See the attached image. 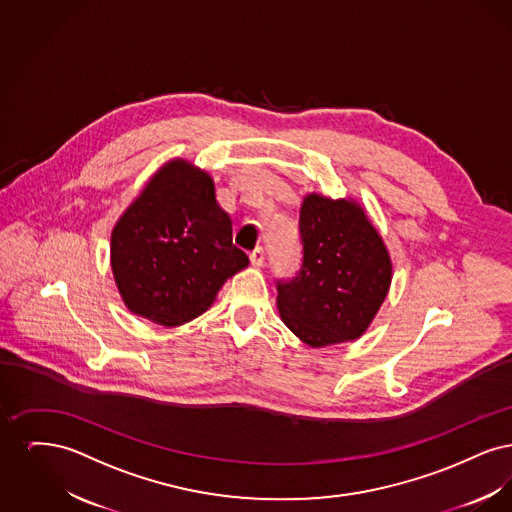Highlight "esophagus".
I'll list each match as a JSON object with an SVG mask.
<instances>
[{
  "label": "esophagus",
  "mask_w": 512,
  "mask_h": 512,
  "mask_svg": "<svg viewBox=\"0 0 512 512\" xmlns=\"http://www.w3.org/2000/svg\"><path fill=\"white\" fill-rule=\"evenodd\" d=\"M249 261L253 267H261L265 263V249L263 247H255L251 253H249Z\"/></svg>",
  "instance_id": "obj_1"
}]
</instances>
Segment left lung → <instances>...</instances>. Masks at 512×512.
<instances>
[{
  "label": "left lung",
  "mask_w": 512,
  "mask_h": 512,
  "mask_svg": "<svg viewBox=\"0 0 512 512\" xmlns=\"http://www.w3.org/2000/svg\"><path fill=\"white\" fill-rule=\"evenodd\" d=\"M303 265L278 284L282 322L309 347L359 340L390 292L391 257L353 197L307 194L299 211Z\"/></svg>",
  "instance_id": "obj_1"
}]
</instances>
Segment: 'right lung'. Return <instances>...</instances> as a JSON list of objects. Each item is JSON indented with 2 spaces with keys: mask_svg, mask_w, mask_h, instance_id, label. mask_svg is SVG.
I'll list each match as a JSON object with an SVG mask.
<instances>
[{
  "mask_svg": "<svg viewBox=\"0 0 512 512\" xmlns=\"http://www.w3.org/2000/svg\"><path fill=\"white\" fill-rule=\"evenodd\" d=\"M247 265L211 174L180 157L147 180L111 232V270L126 309L169 328L203 315Z\"/></svg>",
  "mask_w": 512,
  "mask_h": 512,
  "instance_id": "1",
  "label": "right lung"
}]
</instances>
